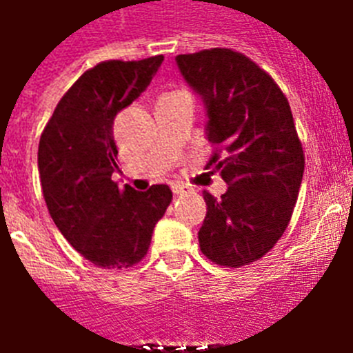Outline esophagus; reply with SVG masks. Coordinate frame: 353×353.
Returning <instances> with one entry per match:
<instances>
[{
  "mask_svg": "<svg viewBox=\"0 0 353 353\" xmlns=\"http://www.w3.org/2000/svg\"><path fill=\"white\" fill-rule=\"evenodd\" d=\"M172 192L176 194V196H179V194H185L187 192V187H183V185H172Z\"/></svg>",
  "mask_w": 353,
  "mask_h": 353,
  "instance_id": "34e87169",
  "label": "esophagus"
}]
</instances>
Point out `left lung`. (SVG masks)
<instances>
[{
  "instance_id": "left-lung-1",
  "label": "left lung",
  "mask_w": 353,
  "mask_h": 353,
  "mask_svg": "<svg viewBox=\"0 0 353 353\" xmlns=\"http://www.w3.org/2000/svg\"><path fill=\"white\" fill-rule=\"evenodd\" d=\"M176 62L203 101L209 143L220 148L207 168L220 170L229 185L220 199L203 192L201 252L227 268L256 262L284 234L304 174L290 102L241 52L216 47L179 54Z\"/></svg>"
}]
</instances>
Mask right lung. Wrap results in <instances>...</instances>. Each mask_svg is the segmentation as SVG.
<instances>
[{"instance_id": "add662e5", "label": "right lung", "mask_w": 353, "mask_h": 353, "mask_svg": "<svg viewBox=\"0 0 353 353\" xmlns=\"http://www.w3.org/2000/svg\"><path fill=\"white\" fill-rule=\"evenodd\" d=\"M163 54L108 60L85 71L54 108L38 146V172L54 225L99 268L124 269L148 252L172 201L168 185L137 192L112 179L119 166L113 121L150 85Z\"/></svg>"}]
</instances>
